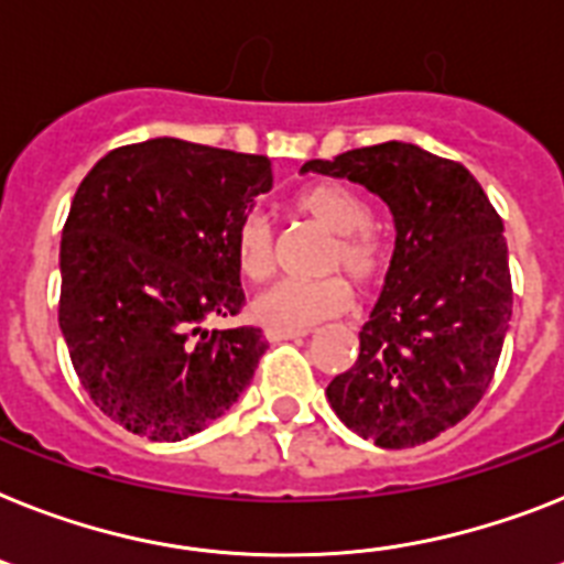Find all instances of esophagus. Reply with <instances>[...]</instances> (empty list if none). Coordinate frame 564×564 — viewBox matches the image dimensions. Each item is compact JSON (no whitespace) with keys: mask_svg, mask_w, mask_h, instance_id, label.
Masks as SVG:
<instances>
[{"mask_svg":"<svg viewBox=\"0 0 564 564\" xmlns=\"http://www.w3.org/2000/svg\"><path fill=\"white\" fill-rule=\"evenodd\" d=\"M264 337L271 339V343H282V339H300V337H308L305 328H268Z\"/></svg>","mask_w":564,"mask_h":564,"instance_id":"obj_1","label":"esophagus"}]
</instances>
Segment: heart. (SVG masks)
Masks as SVG:
<instances>
[{"instance_id": "b5f03b06", "label": "heart", "mask_w": 564, "mask_h": 564, "mask_svg": "<svg viewBox=\"0 0 564 564\" xmlns=\"http://www.w3.org/2000/svg\"><path fill=\"white\" fill-rule=\"evenodd\" d=\"M293 209L319 227L334 232V245L325 253V271L346 268L357 285H371L383 276L389 262L386 239L371 221V204L339 181H316L300 189ZM236 262L248 279H262L273 271V225L264 213H248L236 227ZM351 302V288L343 276L279 279L264 285L250 302V314L268 328H311L343 314Z\"/></svg>"}]
</instances>
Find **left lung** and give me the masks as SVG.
<instances>
[{"label":"left lung","instance_id":"8db88e82","mask_svg":"<svg viewBox=\"0 0 564 564\" xmlns=\"http://www.w3.org/2000/svg\"><path fill=\"white\" fill-rule=\"evenodd\" d=\"M302 172L380 195L398 232L360 355L328 383V403L348 430L383 449L438 438L484 398L510 328L499 213L469 170L415 143L351 149Z\"/></svg>","mask_w":564,"mask_h":564}]
</instances>
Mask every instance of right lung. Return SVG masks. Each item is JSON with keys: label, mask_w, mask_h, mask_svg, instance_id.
Wrapping results in <instances>:
<instances>
[{"label": "right lung", "mask_w": 564, "mask_h": 564, "mask_svg": "<svg viewBox=\"0 0 564 564\" xmlns=\"http://www.w3.org/2000/svg\"><path fill=\"white\" fill-rule=\"evenodd\" d=\"M271 161L178 138L111 149L59 241V328L95 406L149 441L207 430L253 380L259 328H204L245 302L236 227Z\"/></svg>", "instance_id": "1"}]
</instances>
